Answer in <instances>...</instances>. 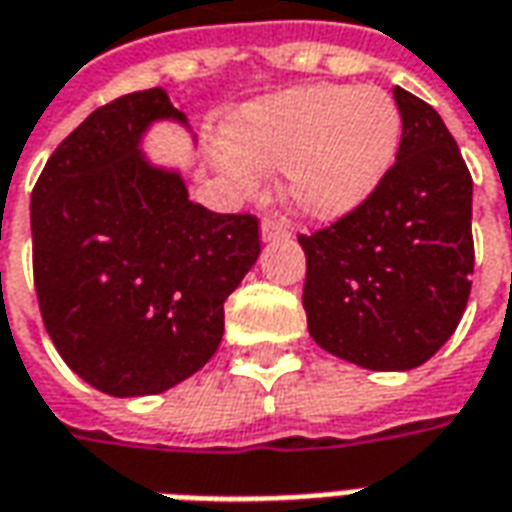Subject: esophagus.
I'll list each match as a JSON object with an SVG mask.
<instances>
[{"instance_id":"34e87169","label":"esophagus","mask_w":512,"mask_h":512,"mask_svg":"<svg viewBox=\"0 0 512 512\" xmlns=\"http://www.w3.org/2000/svg\"><path fill=\"white\" fill-rule=\"evenodd\" d=\"M260 233H263V241H279V238H290L288 224L282 216H274V213H268L266 219H263V227H260Z\"/></svg>"}]
</instances>
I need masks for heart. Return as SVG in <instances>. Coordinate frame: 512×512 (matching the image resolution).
<instances>
[{"mask_svg": "<svg viewBox=\"0 0 512 512\" xmlns=\"http://www.w3.org/2000/svg\"><path fill=\"white\" fill-rule=\"evenodd\" d=\"M403 134L395 98L378 87L307 84L249 106L219 164L241 189L257 167L288 169V197L310 219H340L378 189Z\"/></svg>", "mask_w": 512, "mask_h": 512, "instance_id": "heart-1", "label": "heart"}]
</instances>
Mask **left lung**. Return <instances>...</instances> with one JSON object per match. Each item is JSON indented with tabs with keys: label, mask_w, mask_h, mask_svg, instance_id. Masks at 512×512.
I'll use <instances>...</instances> for the list:
<instances>
[{
	"label": "left lung",
	"mask_w": 512,
	"mask_h": 512,
	"mask_svg": "<svg viewBox=\"0 0 512 512\" xmlns=\"http://www.w3.org/2000/svg\"><path fill=\"white\" fill-rule=\"evenodd\" d=\"M395 104L403 134L378 189L299 235L312 340L367 370L425 365L458 329L472 290V175L433 106L403 87Z\"/></svg>",
	"instance_id": "8db88e82"
}]
</instances>
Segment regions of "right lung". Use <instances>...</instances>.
<instances>
[{"instance_id":"right-lung-1","label":"right lung","mask_w":512,"mask_h":512,"mask_svg":"<svg viewBox=\"0 0 512 512\" xmlns=\"http://www.w3.org/2000/svg\"><path fill=\"white\" fill-rule=\"evenodd\" d=\"M153 120L186 123L161 87L95 109L62 139L32 189V274L65 365L115 397L158 395L222 343L224 301L260 255L252 213L189 200L150 167Z\"/></svg>"}]
</instances>
